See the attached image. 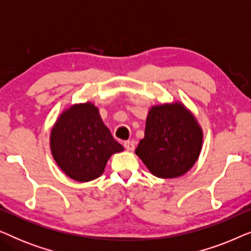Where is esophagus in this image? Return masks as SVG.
<instances>
[{
  "mask_svg": "<svg viewBox=\"0 0 251 251\" xmlns=\"http://www.w3.org/2000/svg\"><path fill=\"white\" fill-rule=\"evenodd\" d=\"M123 146H125V149L126 151H133L135 150V142H133V140H126V142L123 143Z\"/></svg>",
  "mask_w": 251,
  "mask_h": 251,
  "instance_id": "34e87169",
  "label": "esophagus"
}]
</instances>
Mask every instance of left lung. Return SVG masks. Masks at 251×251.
I'll return each instance as SVG.
<instances>
[{"instance_id":"left-lung-1","label":"left lung","mask_w":251,"mask_h":251,"mask_svg":"<svg viewBox=\"0 0 251 251\" xmlns=\"http://www.w3.org/2000/svg\"><path fill=\"white\" fill-rule=\"evenodd\" d=\"M202 145L197 120L180 104L154 106L136 154L153 175L179 177L194 166Z\"/></svg>"}]
</instances>
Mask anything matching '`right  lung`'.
<instances>
[{"label": "right lung", "instance_id": "right-lung-1", "mask_svg": "<svg viewBox=\"0 0 251 251\" xmlns=\"http://www.w3.org/2000/svg\"><path fill=\"white\" fill-rule=\"evenodd\" d=\"M50 145L60 169L77 181L96 179L109 156L123 151L90 102L72 106L60 115L51 131Z\"/></svg>", "mask_w": 251, "mask_h": 251}]
</instances>
